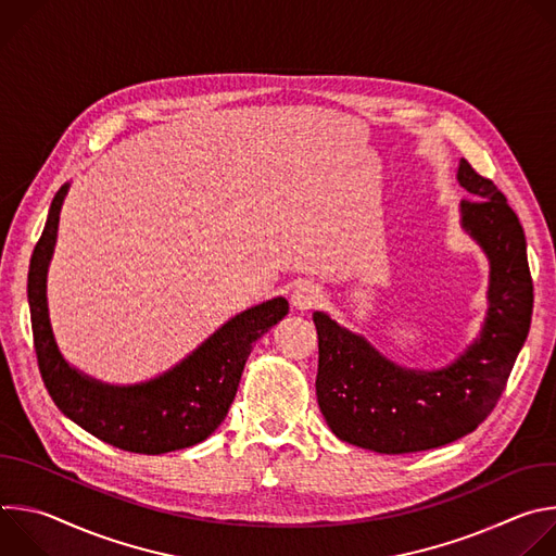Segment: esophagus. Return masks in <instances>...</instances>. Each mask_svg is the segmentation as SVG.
Wrapping results in <instances>:
<instances>
[{"instance_id":"esophagus-1","label":"esophagus","mask_w":556,"mask_h":556,"mask_svg":"<svg viewBox=\"0 0 556 556\" xmlns=\"http://www.w3.org/2000/svg\"><path fill=\"white\" fill-rule=\"evenodd\" d=\"M321 301H324V292H321L319 286L312 283V281L299 283V286L294 288V292H292V305H294L296 309H303V312L314 309Z\"/></svg>"}]
</instances>
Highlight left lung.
I'll list each match as a JSON object with an SVG mask.
<instances>
[{
    "label": "left lung",
    "instance_id": "1",
    "mask_svg": "<svg viewBox=\"0 0 556 556\" xmlns=\"http://www.w3.org/2000/svg\"><path fill=\"white\" fill-rule=\"evenodd\" d=\"M462 224L491 260L489 316L482 337L440 371H412L384 361L363 337L314 312L319 334L316 401L345 442L378 453H414L478 429L506 389L532 319L526 235L491 178L459 163Z\"/></svg>",
    "mask_w": 556,
    "mask_h": 556
}]
</instances>
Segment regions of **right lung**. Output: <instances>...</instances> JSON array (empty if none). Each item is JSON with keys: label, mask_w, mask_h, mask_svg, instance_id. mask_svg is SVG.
I'll use <instances>...</instances> for the list:
<instances>
[{"label": "right lung", "mask_w": 556, "mask_h": 556, "mask_svg": "<svg viewBox=\"0 0 556 556\" xmlns=\"http://www.w3.org/2000/svg\"><path fill=\"white\" fill-rule=\"evenodd\" d=\"M63 185L48 213L28 270V303L37 365L54 405L94 438L129 453L161 455L206 440L226 418L257 339L288 314L273 299L237 314L187 361L136 387H108L74 371L56 350L48 321L46 273L56 240Z\"/></svg>", "instance_id": "right-lung-1"}]
</instances>
